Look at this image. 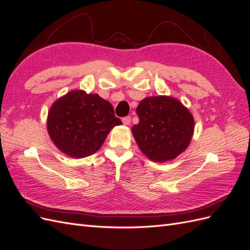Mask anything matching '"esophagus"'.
Wrapping results in <instances>:
<instances>
[{
	"label": "esophagus",
	"mask_w": 250,
	"mask_h": 250,
	"mask_svg": "<svg viewBox=\"0 0 250 250\" xmlns=\"http://www.w3.org/2000/svg\"><path fill=\"white\" fill-rule=\"evenodd\" d=\"M122 122L124 125H129L130 122H131V117L130 116H127V117H124L122 119Z\"/></svg>",
	"instance_id": "34e87169"
}]
</instances>
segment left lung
Masks as SVG:
<instances>
[{
    "mask_svg": "<svg viewBox=\"0 0 250 250\" xmlns=\"http://www.w3.org/2000/svg\"><path fill=\"white\" fill-rule=\"evenodd\" d=\"M140 122L131 128L142 152L163 163L177 157L191 142L194 119L183 104L171 97H148L137 107Z\"/></svg>",
    "mask_w": 250,
    "mask_h": 250,
    "instance_id": "1",
    "label": "left lung"
}]
</instances>
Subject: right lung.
<instances>
[{"instance_id": "right-lung-1", "label": "right lung", "mask_w": 250, "mask_h": 250, "mask_svg": "<svg viewBox=\"0 0 250 250\" xmlns=\"http://www.w3.org/2000/svg\"><path fill=\"white\" fill-rule=\"evenodd\" d=\"M120 124L108 101L97 94L72 90L52 105L47 125L58 149L81 158L99 150L109 131Z\"/></svg>"}]
</instances>
